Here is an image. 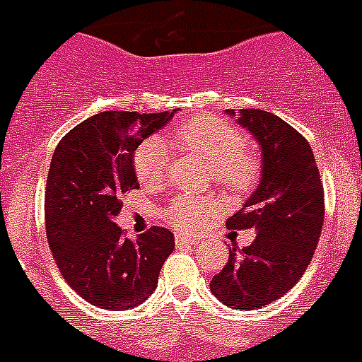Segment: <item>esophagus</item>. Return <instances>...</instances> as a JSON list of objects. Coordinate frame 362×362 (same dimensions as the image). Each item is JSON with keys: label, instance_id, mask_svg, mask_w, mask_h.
<instances>
[{"label": "esophagus", "instance_id": "34e87169", "mask_svg": "<svg viewBox=\"0 0 362 362\" xmlns=\"http://www.w3.org/2000/svg\"><path fill=\"white\" fill-rule=\"evenodd\" d=\"M175 242L178 247H186V245H197L199 240H197V238H187V236H182V234H176Z\"/></svg>", "mask_w": 362, "mask_h": 362}]
</instances>
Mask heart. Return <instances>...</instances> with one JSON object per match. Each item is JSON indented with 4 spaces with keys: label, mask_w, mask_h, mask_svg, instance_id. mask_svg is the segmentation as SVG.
Returning a JSON list of instances; mask_svg holds the SVG:
<instances>
[{
    "label": "heart",
    "mask_w": 362,
    "mask_h": 362,
    "mask_svg": "<svg viewBox=\"0 0 362 362\" xmlns=\"http://www.w3.org/2000/svg\"><path fill=\"white\" fill-rule=\"evenodd\" d=\"M176 141L184 148L197 154L211 165L214 180L228 193H247L258 178V158L245 148V137L228 122L216 117H199L187 120L176 132ZM169 165L165 143L158 137H148L134 152V171L145 186L163 182ZM217 204L211 199L178 197L165 210L173 225L186 232H195L206 225Z\"/></svg>",
    "instance_id": "heart-1"
}]
</instances>
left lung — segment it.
I'll use <instances>...</instances> for the list:
<instances>
[{
	"instance_id": "left-lung-1",
	"label": "left lung",
	"mask_w": 362,
	"mask_h": 362,
	"mask_svg": "<svg viewBox=\"0 0 362 362\" xmlns=\"http://www.w3.org/2000/svg\"><path fill=\"white\" fill-rule=\"evenodd\" d=\"M260 146V180L232 230L255 228L257 238L214 275L211 293L230 308H262L283 298L313 260L324 225V186L313 148L281 117L262 110H227Z\"/></svg>"
}]
</instances>
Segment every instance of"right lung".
<instances>
[{
    "instance_id": "right-lung-1",
    "label": "right lung",
    "mask_w": 362,
    "mask_h": 362,
    "mask_svg": "<svg viewBox=\"0 0 362 362\" xmlns=\"http://www.w3.org/2000/svg\"><path fill=\"white\" fill-rule=\"evenodd\" d=\"M176 111L98 113L72 128L52 156L44 202L49 249L70 288L100 308L146 301L175 249L171 230L152 227L130 240L115 217L120 193L139 187L135 148Z\"/></svg>"
}]
</instances>
